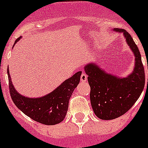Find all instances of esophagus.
I'll list each match as a JSON object with an SVG mask.
<instances>
[{
    "instance_id": "esophagus-1",
    "label": "esophagus",
    "mask_w": 148,
    "mask_h": 148,
    "mask_svg": "<svg viewBox=\"0 0 148 148\" xmlns=\"http://www.w3.org/2000/svg\"><path fill=\"white\" fill-rule=\"evenodd\" d=\"M87 79H88V76H87V74H85V73H82L80 76L81 82H86Z\"/></svg>"
}]
</instances>
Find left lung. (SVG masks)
<instances>
[{"mask_svg":"<svg viewBox=\"0 0 148 148\" xmlns=\"http://www.w3.org/2000/svg\"><path fill=\"white\" fill-rule=\"evenodd\" d=\"M115 30L123 33L136 63L133 73L122 79L107 74L94 63L85 66L90 87L91 106L96 115L102 120L114 119L127 112L139 98L145 84L141 54L133 38L125 30Z\"/></svg>","mask_w":148,"mask_h":148,"instance_id":"left-lung-1","label":"left lung"}]
</instances>
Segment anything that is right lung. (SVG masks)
I'll list each match as a JSON object with an SVG mask.
<instances>
[{
  "label": "right lung",
  "instance_id": "1",
  "mask_svg": "<svg viewBox=\"0 0 148 148\" xmlns=\"http://www.w3.org/2000/svg\"><path fill=\"white\" fill-rule=\"evenodd\" d=\"M20 38L15 41L14 45ZM7 73L9 92L16 107L34 121L45 125H52L62 122L66 117L69 99L79 82L82 72L78 71L52 93L37 99L27 98L19 94L12 84L9 69Z\"/></svg>",
  "mask_w": 148,
  "mask_h": 148
}]
</instances>
